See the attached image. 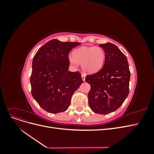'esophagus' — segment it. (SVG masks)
Returning a JSON list of instances; mask_svg holds the SVG:
<instances>
[{
    "label": "esophagus",
    "instance_id": "obj_1",
    "mask_svg": "<svg viewBox=\"0 0 154 154\" xmlns=\"http://www.w3.org/2000/svg\"><path fill=\"white\" fill-rule=\"evenodd\" d=\"M82 80H83V82H85V74H82Z\"/></svg>",
    "mask_w": 154,
    "mask_h": 154
}]
</instances>
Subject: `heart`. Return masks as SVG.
<instances>
[{"instance_id":"heart-1","label":"heart","mask_w":154,"mask_h":154,"mask_svg":"<svg viewBox=\"0 0 154 154\" xmlns=\"http://www.w3.org/2000/svg\"><path fill=\"white\" fill-rule=\"evenodd\" d=\"M69 60L74 67H77L78 63H80L83 71L93 73L103 67L105 53L99 47H82L74 51L73 56H69Z\"/></svg>"}]
</instances>
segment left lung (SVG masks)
Here are the masks:
<instances>
[{
	"label": "left lung",
	"mask_w": 154,
	"mask_h": 154,
	"mask_svg": "<svg viewBox=\"0 0 154 154\" xmlns=\"http://www.w3.org/2000/svg\"><path fill=\"white\" fill-rule=\"evenodd\" d=\"M105 53L104 66L100 71L87 75L91 85L88 105L95 113L107 114L117 110L129 93L130 72L126 56L111 43L100 44Z\"/></svg>",
	"instance_id": "1"
}]
</instances>
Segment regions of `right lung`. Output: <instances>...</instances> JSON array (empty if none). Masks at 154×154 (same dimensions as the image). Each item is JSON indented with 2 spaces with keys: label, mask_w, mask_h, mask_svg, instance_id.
Listing matches in <instances>:
<instances>
[{
  "label": "right lung",
  "mask_w": 154,
  "mask_h": 154,
  "mask_svg": "<svg viewBox=\"0 0 154 154\" xmlns=\"http://www.w3.org/2000/svg\"><path fill=\"white\" fill-rule=\"evenodd\" d=\"M81 44L53 39L41 47L32 63L31 94L45 111H66L71 97L83 82L80 72L68 71L69 52Z\"/></svg>",
  "instance_id": "obj_1"
}]
</instances>
